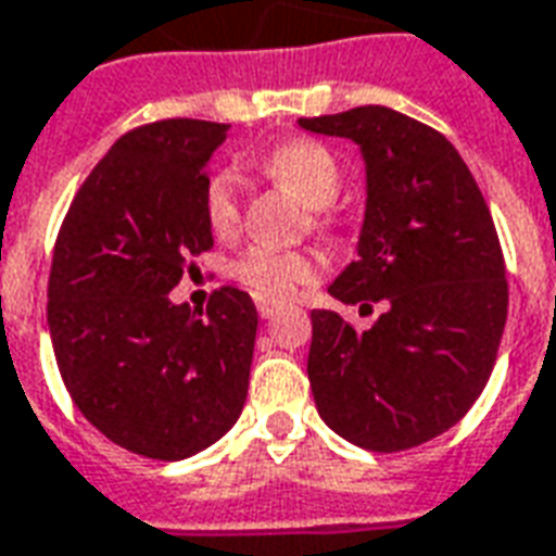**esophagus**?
I'll return each mask as SVG.
<instances>
[{
  "mask_svg": "<svg viewBox=\"0 0 556 556\" xmlns=\"http://www.w3.org/2000/svg\"><path fill=\"white\" fill-rule=\"evenodd\" d=\"M256 309L262 318H270V315L277 312V306H274V303H267V300H256Z\"/></svg>",
  "mask_w": 556,
  "mask_h": 556,
  "instance_id": "1",
  "label": "esophagus"
}]
</instances>
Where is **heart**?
Returning <instances> with one entry per match:
<instances>
[{"mask_svg": "<svg viewBox=\"0 0 556 556\" xmlns=\"http://www.w3.org/2000/svg\"><path fill=\"white\" fill-rule=\"evenodd\" d=\"M262 170L279 182L291 185L312 208H327L339 200L341 164L327 143L315 138H294L262 155ZM203 215L217 236L236 232L241 224V176L232 167H220L205 179ZM318 224L327 215L318 212ZM229 274L265 300H291L298 291L312 286L320 274V258L309 250H279L256 244L232 262Z\"/></svg>", "mask_w": 556, "mask_h": 556, "instance_id": "obj_1", "label": "heart"}]
</instances>
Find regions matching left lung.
I'll use <instances>...</instances> for the list:
<instances>
[{"label":"left lung","instance_id":"8db88e82","mask_svg":"<svg viewBox=\"0 0 556 556\" xmlns=\"http://www.w3.org/2000/svg\"><path fill=\"white\" fill-rule=\"evenodd\" d=\"M351 138L368 170L359 258L330 294L386 303L371 330L312 312L309 382L320 418L353 445H425L471 409L507 324V270L489 205L442 131L386 105L300 117Z\"/></svg>","mask_w":556,"mask_h":556}]
</instances>
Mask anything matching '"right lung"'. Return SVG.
Segmentation results:
<instances>
[{
	"mask_svg": "<svg viewBox=\"0 0 556 556\" xmlns=\"http://www.w3.org/2000/svg\"><path fill=\"white\" fill-rule=\"evenodd\" d=\"M226 123L155 121L114 143L55 238L47 320L73 404L114 445L150 459L200 454L244 409L256 306L236 286L205 309L170 303L212 250L205 162Z\"/></svg>",
	"mask_w": 556,
	"mask_h": 556,
	"instance_id": "add662e5",
	"label": "right lung"
}]
</instances>
